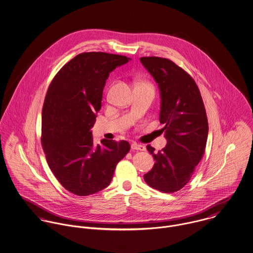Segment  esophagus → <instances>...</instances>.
Returning <instances> with one entry per match:
<instances>
[{
  "label": "esophagus",
  "instance_id": "34e87169",
  "mask_svg": "<svg viewBox=\"0 0 253 253\" xmlns=\"http://www.w3.org/2000/svg\"><path fill=\"white\" fill-rule=\"evenodd\" d=\"M131 148H132V150H140V151H144L145 150V146L139 144L137 142H133L131 144Z\"/></svg>",
  "mask_w": 253,
  "mask_h": 253
}]
</instances>
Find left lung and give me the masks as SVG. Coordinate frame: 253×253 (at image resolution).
<instances>
[{
    "label": "left lung",
    "instance_id": "1",
    "mask_svg": "<svg viewBox=\"0 0 253 253\" xmlns=\"http://www.w3.org/2000/svg\"><path fill=\"white\" fill-rule=\"evenodd\" d=\"M140 60L159 87V120L165 124L167 140L158 152L147 145L155 164L143 178L154 189L175 192L190 180L205 153L209 134L205 106L194 80L172 61L154 56Z\"/></svg>",
    "mask_w": 253,
    "mask_h": 253
}]
</instances>
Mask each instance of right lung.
I'll return each instance as SVG.
<instances>
[{"mask_svg":"<svg viewBox=\"0 0 253 253\" xmlns=\"http://www.w3.org/2000/svg\"><path fill=\"white\" fill-rule=\"evenodd\" d=\"M129 60L106 52L79 54L48 87L42 116V148L58 181L76 195L109 186L117 163L130 150L126 140L103 139L94 145L91 131L110 73Z\"/></svg>","mask_w":253,"mask_h":253,"instance_id":"right-lung-1","label":"right lung"}]
</instances>
